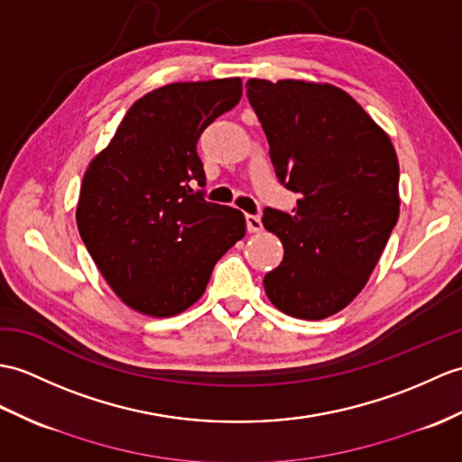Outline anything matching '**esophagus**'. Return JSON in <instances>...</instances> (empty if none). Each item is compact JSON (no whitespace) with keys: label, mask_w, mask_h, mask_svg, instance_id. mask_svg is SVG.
<instances>
[{"label":"esophagus","mask_w":462,"mask_h":462,"mask_svg":"<svg viewBox=\"0 0 462 462\" xmlns=\"http://www.w3.org/2000/svg\"><path fill=\"white\" fill-rule=\"evenodd\" d=\"M245 226H248V232L252 234L262 232V218L257 214H245Z\"/></svg>","instance_id":"obj_1"}]
</instances>
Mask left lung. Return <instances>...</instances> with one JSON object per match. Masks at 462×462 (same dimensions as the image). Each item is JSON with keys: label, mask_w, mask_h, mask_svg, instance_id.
Segmentation results:
<instances>
[{"label": "left lung", "mask_w": 462, "mask_h": 462, "mask_svg": "<svg viewBox=\"0 0 462 462\" xmlns=\"http://www.w3.org/2000/svg\"><path fill=\"white\" fill-rule=\"evenodd\" d=\"M245 94L275 175L299 195L291 214L265 208L283 262L263 277L285 315L320 320L352 303L400 217V165L390 135L345 90L250 79Z\"/></svg>", "instance_id": "1"}]
</instances>
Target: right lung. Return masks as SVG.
Returning <instances> with one entry per match:
<instances>
[{
	"mask_svg": "<svg viewBox=\"0 0 462 462\" xmlns=\"http://www.w3.org/2000/svg\"><path fill=\"white\" fill-rule=\"evenodd\" d=\"M240 98V79L161 86L127 110L86 169L80 238L112 291L137 313L163 319L195 305L214 265L244 238L238 208L192 190L207 182L200 134Z\"/></svg>",
	"mask_w": 462,
	"mask_h": 462,
	"instance_id": "add662e5",
	"label": "right lung"
}]
</instances>
